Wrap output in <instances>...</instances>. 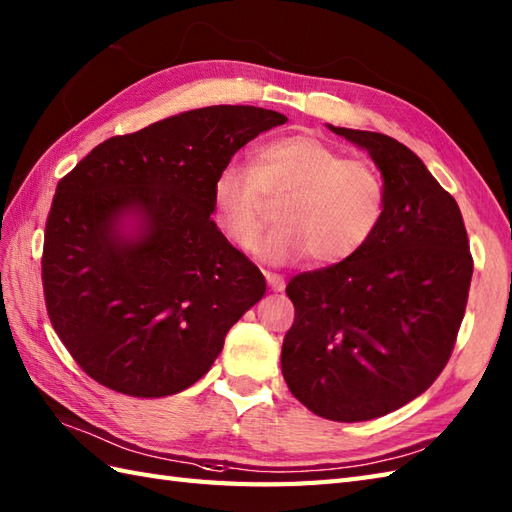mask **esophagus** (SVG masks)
Wrapping results in <instances>:
<instances>
[{"instance_id":"34e87169","label":"esophagus","mask_w":512,"mask_h":512,"mask_svg":"<svg viewBox=\"0 0 512 512\" xmlns=\"http://www.w3.org/2000/svg\"><path fill=\"white\" fill-rule=\"evenodd\" d=\"M265 278H267V284L271 286V291H278V293L284 291L286 282L282 276H278V273H265Z\"/></svg>"}]
</instances>
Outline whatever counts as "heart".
<instances>
[{
	"label": "heart",
	"instance_id": "b5f03b06",
	"mask_svg": "<svg viewBox=\"0 0 512 512\" xmlns=\"http://www.w3.org/2000/svg\"><path fill=\"white\" fill-rule=\"evenodd\" d=\"M284 230L271 234L258 254L271 265L313 256L319 265L352 258L376 234L386 208L380 171L345 158L317 136L293 134L263 145L254 167H223L213 182L210 213L217 232L241 252L254 249L265 228V199L288 197Z\"/></svg>",
	"mask_w": 512,
	"mask_h": 512
}]
</instances>
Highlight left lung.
<instances>
[{
	"mask_svg": "<svg viewBox=\"0 0 512 512\" xmlns=\"http://www.w3.org/2000/svg\"><path fill=\"white\" fill-rule=\"evenodd\" d=\"M328 128L371 156L386 186L382 223L352 258L299 273L282 376L310 413L369 421L415 400L450 360L473 260L456 199L391 136Z\"/></svg>",
	"mask_w": 512,
	"mask_h": 512,
	"instance_id": "8db88e82",
	"label": "left lung"
}]
</instances>
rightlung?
<instances>
[{"label":"right lung","mask_w":512,"mask_h":512,"mask_svg":"<svg viewBox=\"0 0 512 512\" xmlns=\"http://www.w3.org/2000/svg\"><path fill=\"white\" fill-rule=\"evenodd\" d=\"M276 110L206 106L112 136L56 186L43 245L47 315L93 380L132 397L189 389L265 278L217 232V173Z\"/></svg>","instance_id":"right-lung-1"}]
</instances>
